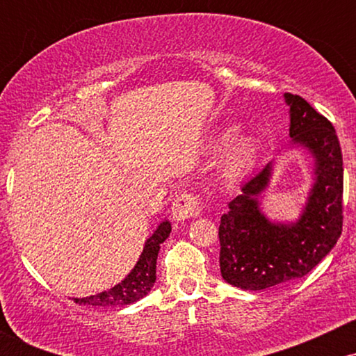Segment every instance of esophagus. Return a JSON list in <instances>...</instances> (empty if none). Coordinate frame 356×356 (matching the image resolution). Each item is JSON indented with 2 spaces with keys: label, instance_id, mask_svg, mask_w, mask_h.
Here are the masks:
<instances>
[{
  "label": "esophagus",
  "instance_id": "1",
  "mask_svg": "<svg viewBox=\"0 0 356 356\" xmlns=\"http://www.w3.org/2000/svg\"><path fill=\"white\" fill-rule=\"evenodd\" d=\"M170 212H172V218L175 220H186L189 218H194V216L201 214L202 212V199L199 194H194V192L184 191L181 194L175 195L172 207H170Z\"/></svg>",
  "mask_w": 356,
  "mask_h": 356
}]
</instances>
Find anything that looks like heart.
<instances>
[{"label": "heart", "mask_w": 356, "mask_h": 356, "mask_svg": "<svg viewBox=\"0 0 356 356\" xmlns=\"http://www.w3.org/2000/svg\"><path fill=\"white\" fill-rule=\"evenodd\" d=\"M231 137V132L224 134L220 138L219 145L226 144L227 138ZM257 142L252 137H238L227 145L226 154H224V175L227 179H238L243 174H246L251 169L257 155Z\"/></svg>", "instance_id": "obj_1"}]
</instances>
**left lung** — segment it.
Segmentation results:
<instances>
[{
	"mask_svg": "<svg viewBox=\"0 0 356 356\" xmlns=\"http://www.w3.org/2000/svg\"><path fill=\"white\" fill-rule=\"evenodd\" d=\"M289 136L316 159V182L298 222L271 224L257 199L266 187L269 164L249 179L229 202L219 226L220 275L241 289H259L308 275L332 251L343 226V159L337 130L303 97L284 93Z\"/></svg>",
	"mask_w": 356,
	"mask_h": 356,
	"instance_id": "obj_1",
	"label": "left lung"
}]
</instances>
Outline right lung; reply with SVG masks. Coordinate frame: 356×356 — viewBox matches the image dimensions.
Masks as SVG:
<instances>
[{"label": "right lung", "instance_id": "obj_1", "mask_svg": "<svg viewBox=\"0 0 356 356\" xmlns=\"http://www.w3.org/2000/svg\"><path fill=\"white\" fill-rule=\"evenodd\" d=\"M170 234V222L164 220L157 231L147 239L144 252L140 254V259L137 261L136 268L132 269L129 276L122 283H118L108 291H102L95 296L88 298H73V301L79 305L90 306H124L136 303V301L144 298L150 291L155 283V264H157V254L161 244L169 238Z\"/></svg>", "mask_w": 356, "mask_h": 356}]
</instances>
